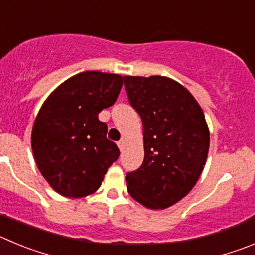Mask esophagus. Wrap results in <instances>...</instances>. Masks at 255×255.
I'll list each match as a JSON object with an SVG mask.
<instances>
[{"mask_svg": "<svg viewBox=\"0 0 255 255\" xmlns=\"http://www.w3.org/2000/svg\"><path fill=\"white\" fill-rule=\"evenodd\" d=\"M125 139H121L120 141H119V143H117V145H119V148H120V150H123L124 149V147H125Z\"/></svg>", "mask_w": 255, "mask_h": 255, "instance_id": "1", "label": "esophagus"}]
</instances>
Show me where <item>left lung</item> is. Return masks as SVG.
<instances>
[{
    "label": "left lung",
    "mask_w": 255,
    "mask_h": 255,
    "mask_svg": "<svg viewBox=\"0 0 255 255\" xmlns=\"http://www.w3.org/2000/svg\"><path fill=\"white\" fill-rule=\"evenodd\" d=\"M129 102L143 121L144 161L126 188L150 209L173 206L194 188L209 149L203 111L190 92L166 76H124Z\"/></svg>",
    "instance_id": "8db88e82"
}]
</instances>
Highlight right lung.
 <instances>
[{
    "mask_svg": "<svg viewBox=\"0 0 255 255\" xmlns=\"http://www.w3.org/2000/svg\"><path fill=\"white\" fill-rule=\"evenodd\" d=\"M123 76L84 71L48 96L35 117L31 149L38 170L58 194L82 198L98 190L120 150L98 114L116 102Z\"/></svg>",
    "mask_w": 255,
    "mask_h": 255,
    "instance_id": "1",
    "label": "right lung"
}]
</instances>
